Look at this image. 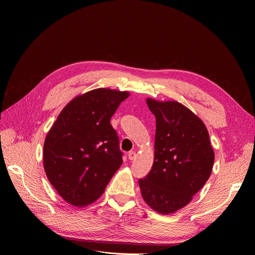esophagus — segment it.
Masks as SVG:
<instances>
[{"label":"esophagus","instance_id":"1","mask_svg":"<svg viewBox=\"0 0 255 255\" xmlns=\"http://www.w3.org/2000/svg\"><path fill=\"white\" fill-rule=\"evenodd\" d=\"M136 158V153L134 151H131L128 153V159L129 160H134Z\"/></svg>","mask_w":255,"mask_h":255}]
</instances>
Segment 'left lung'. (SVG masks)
I'll return each instance as SVG.
<instances>
[{
    "label": "left lung",
    "instance_id": "8db88e82",
    "mask_svg": "<svg viewBox=\"0 0 255 255\" xmlns=\"http://www.w3.org/2000/svg\"><path fill=\"white\" fill-rule=\"evenodd\" d=\"M146 104L156 118L154 163L138 184L148 206L166 215L188 205L203 188L215 155L207 127L189 109L152 98Z\"/></svg>",
    "mask_w": 255,
    "mask_h": 255
}]
</instances>
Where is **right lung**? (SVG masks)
<instances>
[{
    "label": "right lung",
    "mask_w": 255,
    "mask_h": 255,
    "mask_svg": "<svg viewBox=\"0 0 255 255\" xmlns=\"http://www.w3.org/2000/svg\"><path fill=\"white\" fill-rule=\"evenodd\" d=\"M128 92L96 89L75 97L60 113L43 146L48 181L67 203L85 207L104 192L123 163L111 118Z\"/></svg>",
    "instance_id": "add662e5"
}]
</instances>
